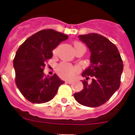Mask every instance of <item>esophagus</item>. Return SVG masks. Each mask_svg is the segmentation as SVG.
<instances>
[{"label":"esophagus","instance_id":"obj_1","mask_svg":"<svg viewBox=\"0 0 135 135\" xmlns=\"http://www.w3.org/2000/svg\"><path fill=\"white\" fill-rule=\"evenodd\" d=\"M72 82H73L72 80H66V83H67V84H71Z\"/></svg>","mask_w":135,"mask_h":135}]
</instances>
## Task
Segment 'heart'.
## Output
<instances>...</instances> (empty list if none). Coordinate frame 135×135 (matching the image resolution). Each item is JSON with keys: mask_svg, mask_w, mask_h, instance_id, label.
<instances>
[{"mask_svg": "<svg viewBox=\"0 0 135 135\" xmlns=\"http://www.w3.org/2000/svg\"><path fill=\"white\" fill-rule=\"evenodd\" d=\"M80 45H82V44L79 42H76L74 44V48L79 47ZM53 53H56V50H53ZM78 71H79V68L69 64V63H66V62L60 63L56 67L57 74H59V76H61V78H64V79L71 78Z\"/></svg>", "mask_w": 135, "mask_h": 135, "instance_id": "b5f03b06", "label": "heart"}]
</instances>
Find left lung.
I'll return each mask as SVG.
<instances>
[{
  "mask_svg": "<svg viewBox=\"0 0 135 135\" xmlns=\"http://www.w3.org/2000/svg\"><path fill=\"white\" fill-rule=\"evenodd\" d=\"M79 40L90 51V66L82 76L86 80L93 77L89 84L82 81L83 89L74 94L79 103L88 107H98L110 99L120 87L123 62L118 48L113 42L99 34L79 36Z\"/></svg>",
  "mask_w": 135,
  "mask_h": 135,
  "instance_id": "8db88e82",
  "label": "left lung"
}]
</instances>
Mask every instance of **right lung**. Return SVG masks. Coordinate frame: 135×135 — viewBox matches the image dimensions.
I'll list each match as a JSON object with an SVG mask.
<instances>
[{
  "instance_id": "obj_1",
  "label": "right lung",
  "mask_w": 135,
  "mask_h": 135,
  "mask_svg": "<svg viewBox=\"0 0 135 135\" xmlns=\"http://www.w3.org/2000/svg\"><path fill=\"white\" fill-rule=\"evenodd\" d=\"M66 35L51 29L39 31L27 38L17 50L13 59L15 82L22 95L33 103L50 101L64 84L59 76H45V62L52 58L53 49L67 40Z\"/></svg>"
}]
</instances>
